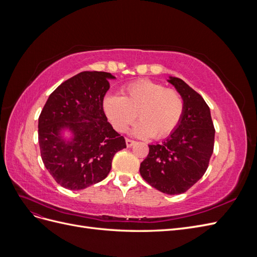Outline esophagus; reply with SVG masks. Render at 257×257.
<instances>
[{"instance_id": "34e87169", "label": "esophagus", "mask_w": 257, "mask_h": 257, "mask_svg": "<svg viewBox=\"0 0 257 257\" xmlns=\"http://www.w3.org/2000/svg\"><path fill=\"white\" fill-rule=\"evenodd\" d=\"M125 143H126V146H127V148L133 147V146L136 144V142L132 141V139H130V138H126V139H125Z\"/></svg>"}]
</instances>
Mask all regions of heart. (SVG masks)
Wrapping results in <instances>:
<instances>
[{
    "instance_id": "obj_1",
    "label": "heart",
    "mask_w": 257,
    "mask_h": 257,
    "mask_svg": "<svg viewBox=\"0 0 257 257\" xmlns=\"http://www.w3.org/2000/svg\"><path fill=\"white\" fill-rule=\"evenodd\" d=\"M104 112L115 131L124 133L141 119L134 127L139 137L161 139L178 126L184 109L180 93L148 79L136 80L121 90V96L110 95L104 100ZM138 114L136 115V113Z\"/></svg>"
}]
</instances>
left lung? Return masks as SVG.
<instances>
[{"mask_svg": "<svg viewBox=\"0 0 257 257\" xmlns=\"http://www.w3.org/2000/svg\"><path fill=\"white\" fill-rule=\"evenodd\" d=\"M180 93L184 109L178 126L161 145H149L142 162V177L169 195L184 193L204 176L214 146L215 130L210 108L200 94L182 79L169 77Z\"/></svg>", "mask_w": 257, "mask_h": 257, "instance_id": "obj_1", "label": "left lung"}]
</instances>
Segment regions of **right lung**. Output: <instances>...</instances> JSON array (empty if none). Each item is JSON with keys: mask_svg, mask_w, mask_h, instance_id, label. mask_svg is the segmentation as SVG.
Segmentation results:
<instances>
[{"mask_svg": "<svg viewBox=\"0 0 257 257\" xmlns=\"http://www.w3.org/2000/svg\"><path fill=\"white\" fill-rule=\"evenodd\" d=\"M110 73L81 72L49 95L38 118V143L45 167L61 186L82 190L100 182L125 139L107 121L103 100ZM67 129L69 141L61 137Z\"/></svg>", "mask_w": 257, "mask_h": 257, "instance_id": "add662e5", "label": "right lung"}]
</instances>
